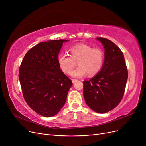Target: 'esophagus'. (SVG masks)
Instances as JSON below:
<instances>
[{
	"label": "esophagus",
	"mask_w": 146,
	"mask_h": 146,
	"mask_svg": "<svg viewBox=\"0 0 146 146\" xmlns=\"http://www.w3.org/2000/svg\"><path fill=\"white\" fill-rule=\"evenodd\" d=\"M78 80H76V79H74V78H72V83H75L76 82H77Z\"/></svg>",
	"instance_id": "esophagus-1"
}]
</instances>
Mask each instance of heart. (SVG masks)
Returning a JSON list of instances; mask_svg holds the SVG:
<instances>
[{"label": "heart", "instance_id": "1", "mask_svg": "<svg viewBox=\"0 0 146 146\" xmlns=\"http://www.w3.org/2000/svg\"><path fill=\"white\" fill-rule=\"evenodd\" d=\"M70 55L62 53L58 56V62L64 73H69L76 66H79L70 74L73 77L95 76L102 68L104 53L99 48H92L84 44L75 45L69 48Z\"/></svg>", "mask_w": 146, "mask_h": 146}]
</instances>
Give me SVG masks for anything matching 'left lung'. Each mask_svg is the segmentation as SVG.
Masks as SVG:
<instances>
[{
  "instance_id": "1",
  "label": "left lung",
  "mask_w": 146,
  "mask_h": 146,
  "mask_svg": "<svg viewBox=\"0 0 146 146\" xmlns=\"http://www.w3.org/2000/svg\"><path fill=\"white\" fill-rule=\"evenodd\" d=\"M105 49V60L100 71L83 83V96L93 111L105 113L119 105L123 98L128 70L123 53L115 44L104 38H97Z\"/></svg>"
}]
</instances>
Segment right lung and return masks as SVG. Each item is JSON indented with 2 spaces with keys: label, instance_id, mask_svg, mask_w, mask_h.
Wrapping results in <instances>:
<instances>
[{
  "label": "right lung",
  "instance_id": "1",
  "mask_svg": "<svg viewBox=\"0 0 146 146\" xmlns=\"http://www.w3.org/2000/svg\"><path fill=\"white\" fill-rule=\"evenodd\" d=\"M66 39L42 42L27 52L19 78L24 98L34 111L54 116L62 108L72 82L60 69L59 52Z\"/></svg>",
  "mask_w": 146,
  "mask_h": 146
}]
</instances>
